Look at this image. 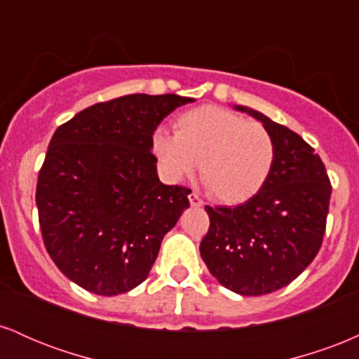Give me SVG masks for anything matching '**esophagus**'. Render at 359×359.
<instances>
[{"label": "esophagus", "instance_id": "34e87169", "mask_svg": "<svg viewBox=\"0 0 359 359\" xmlns=\"http://www.w3.org/2000/svg\"><path fill=\"white\" fill-rule=\"evenodd\" d=\"M189 203H191L192 208H201V205H203V199H201L197 194L192 192L191 196H189Z\"/></svg>", "mask_w": 359, "mask_h": 359}]
</instances>
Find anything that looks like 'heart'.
I'll use <instances>...</instances> for the list:
<instances>
[{
  "label": "heart",
  "instance_id": "obj_1",
  "mask_svg": "<svg viewBox=\"0 0 359 359\" xmlns=\"http://www.w3.org/2000/svg\"><path fill=\"white\" fill-rule=\"evenodd\" d=\"M175 135L156 130L151 148L172 180L192 174L216 201L241 204L257 196L275 162V140L262 123L205 104L185 111L174 121Z\"/></svg>",
  "mask_w": 359,
  "mask_h": 359
}]
</instances>
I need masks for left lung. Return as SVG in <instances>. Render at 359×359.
I'll return each instance as SVG.
<instances>
[{"instance_id": "8db88e82", "label": "left lung", "mask_w": 359, "mask_h": 359, "mask_svg": "<svg viewBox=\"0 0 359 359\" xmlns=\"http://www.w3.org/2000/svg\"><path fill=\"white\" fill-rule=\"evenodd\" d=\"M275 140V162L257 196L236 208L205 205L201 257L221 285L245 297L271 294L311 265L323 245L331 182L314 148L246 106Z\"/></svg>"}]
</instances>
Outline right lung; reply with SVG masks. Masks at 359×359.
Returning a JSON list of instances; mask_svg holds the SVG:
<instances>
[{"instance_id": "1", "label": "right lung", "mask_w": 359, "mask_h": 359, "mask_svg": "<svg viewBox=\"0 0 359 359\" xmlns=\"http://www.w3.org/2000/svg\"><path fill=\"white\" fill-rule=\"evenodd\" d=\"M192 97L130 94L82 109L48 143L36 182L43 245L62 273L97 295L150 273L191 191L156 174V126Z\"/></svg>"}]
</instances>
